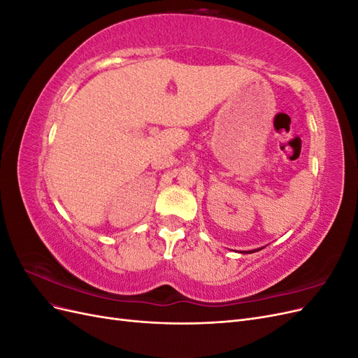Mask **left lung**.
Wrapping results in <instances>:
<instances>
[{
  "mask_svg": "<svg viewBox=\"0 0 358 358\" xmlns=\"http://www.w3.org/2000/svg\"><path fill=\"white\" fill-rule=\"evenodd\" d=\"M252 252H254V251H252Z\"/></svg>",
  "mask_w": 358,
  "mask_h": 358,
  "instance_id": "8db88e82",
  "label": "left lung"
}]
</instances>
